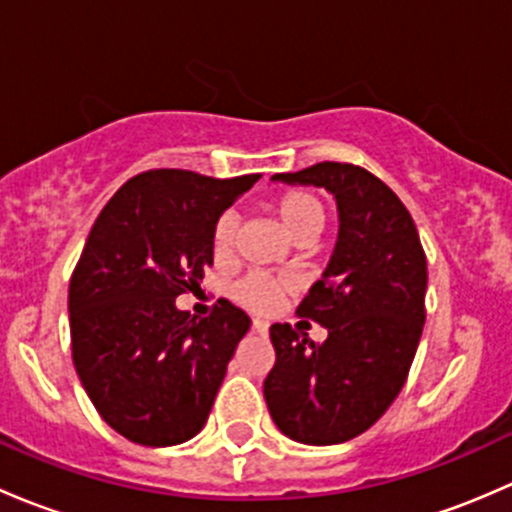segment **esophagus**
<instances>
[{"label":"esophagus","instance_id":"34e87169","mask_svg":"<svg viewBox=\"0 0 512 512\" xmlns=\"http://www.w3.org/2000/svg\"><path fill=\"white\" fill-rule=\"evenodd\" d=\"M254 330H256V333H268V320L254 318Z\"/></svg>","mask_w":512,"mask_h":512}]
</instances>
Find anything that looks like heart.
Segmentation results:
<instances>
[{
	"instance_id": "heart-1",
	"label": "heart",
	"mask_w": 512,
	"mask_h": 512,
	"mask_svg": "<svg viewBox=\"0 0 512 512\" xmlns=\"http://www.w3.org/2000/svg\"><path fill=\"white\" fill-rule=\"evenodd\" d=\"M276 214L281 219L283 229L295 241H313L325 226V207L315 194L308 192H288L276 202ZM236 236H239V217L234 212L221 214L214 224L212 246L214 254L224 256L234 249ZM288 291V281L283 278L266 276V273H249L234 286V298L251 310H268L278 303L283 293Z\"/></svg>"
}]
</instances>
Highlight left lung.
<instances>
[{
  "instance_id": "8db88e82",
  "label": "left lung",
  "mask_w": 512,
  "mask_h": 512,
  "mask_svg": "<svg viewBox=\"0 0 512 512\" xmlns=\"http://www.w3.org/2000/svg\"><path fill=\"white\" fill-rule=\"evenodd\" d=\"M271 182L333 194L340 231L328 268L298 305L328 340L271 325L276 365L263 397L288 439L342 444L370 429L407 382L426 320V256L407 207L362 167L318 162Z\"/></svg>"
}]
</instances>
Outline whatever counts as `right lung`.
I'll list each match as a JSON object with an SVG mask.
<instances>
[{
  "label": "right lung",
  "instance_id": "obj_1",
  "mask_svg": "<svg viewBox=\"0 0 512 512\" xmlns=\"http://www.w3.org/2000/svg\"><path fill=\"white\" fill-rule=\"evenodd\" d=\"M261 175L150 170L98 214L68 286L71 350L93 407L142 446L184 444L207 424L251 318L221 298L209 318L177 308L214 263L221 214Z\"/></svg>",
  "mask_w": 512,
  "mask_h": 512
}]
</instances>
